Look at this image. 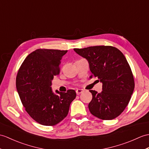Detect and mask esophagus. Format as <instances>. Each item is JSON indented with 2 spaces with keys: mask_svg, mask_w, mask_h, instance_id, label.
I'll use <instances>...</instances> for the list:
<instances>
[{
  "mask_svg": "<svg viewBox=\"0 0 149 149\" xmlns=\"http://www.w3.org/2000/svg\"><path fill=\"white\" fill-rule=\"evenodd\" d=\"M83 92H84V90H83V89H77V90H76V93H77V95H79L81 94V93H82Z\"/></svg>",
  "mask_w": 149,
  "mask_h": 149,
  "instance_id": "obj_1",
  "label": "esophagus"
}]
</instances>
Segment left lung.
<instances>
[{
	"instance_id": "obj_1",
	"label": "left lung",
	"mask_w": 149,
	"mask_h": 149,
	"mask_svg": "<svg viewBox=\"0 0 149 149\" xmlns=\"http://www.w3.org/2000/svg\"><path fill=\"white\" fill-rule=\"evenodd\" d=\"M74 50L88 61L90 78L102 82V91L90 90L93 98L88 105L93 116L102 120L118 117L128 105L134 88L133 75L124 55L110 46H96Z\"/></svg>"
}]
</instances>
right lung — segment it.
I'll use <instances>...</instances> for the list:
<instances>
[{"instance_id":"1","label":"right lung","mask_w":149,"mask_h":149,"mask_svg":"<svg viewBox=\"0 0 149 149\" xmlns=\"http://www.w3.org/2000/svg\"><path fill=\"white\" fill-rule=\"evenodd\" d=\"M67 51L38 49L27 56L19 67L16 86L26 112L44 126H54L67 117L76 97L74 89L53 93L51 81L59 75L61 58Z\"/></svg>"}]
</instances>
